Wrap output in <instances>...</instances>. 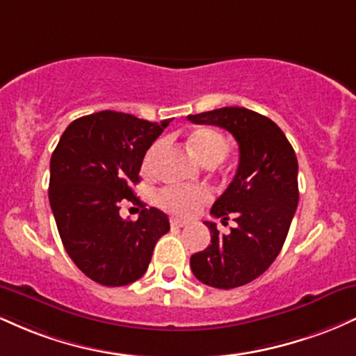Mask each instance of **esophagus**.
Returning <instances> with one entry per match:
<instances>
[{
  "label": "esophagus",
  "instance_id": "34e87169",
  "mask_svg": "<svg viewBox=\"0 0 356 356\" xmlns=\"http://www.w3.org/2000/svg\"><path fill=\"white\" fill-rule=\"evenodd\" d=\"M170 223H171V225H173V227H186L190 222H188V220H183V218L173 217V218H171V220H170Z\"/></svg>",
  "mask_w": 356,
  "mask_h": 356
}]
</instances>
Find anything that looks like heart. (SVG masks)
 <instances>
[{
    "instance_id": "heart-1",
    "label": "heart",
    "mask_w": 356,
    "mask_h": 356,
    "mask_svg": "<svg viewBox=\"0 0 356 356\" xmlns=\"http://www.w3.org/2000/svg\"><path fill=\"white\" fill-rule=\"evenodd\" d=\"M190 147L203 165L210 161L220 163L229 153V143L223 136L215 129H198L190 136ZM159 145H154L145 156V170L151 166L156 156ZM211 197L210 190L207 188H190V186L171 185L163 188L158 193V203L163 209L173 211L178 215H191L202 203L209 202Z\"/></svg>"
}]
</instances>
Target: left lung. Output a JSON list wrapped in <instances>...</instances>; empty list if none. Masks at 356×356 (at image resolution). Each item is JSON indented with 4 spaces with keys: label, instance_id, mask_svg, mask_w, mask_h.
<instances>
[{
    "label": "left lung",
    "instance_id": "left-lung-1",
    "mask_svg": "<svg viewBox=\"0 0 356 356\" xmlns=\"http://www.w3.org/2000/svg\"><path fill=\"white\" fill-rule=\"evenodd\" d=\"M195 124L220 126L238 145L234 179L211 207L213 217L237 227L223 235L213 222L211 243L191 255L190 266L203 284L232 289L257 279L269 269L282 245L298 209V158L281 127L245 107H222L188 115Z\"/></svg>",
    "mask_w": 356,
    "mask_h": 356
}]
</instances>
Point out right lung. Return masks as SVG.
<instances>
[{
  "mask_svg": "<svg viewBox=\"0 0 356 356\" xmlns=\"http://www.w3.org/2000/svg\"><path fill=\"white\" fill-rule=\"evenodd\" d=\"M170 122L101 111L70 122L51 154L49 200L60 238L74 264L99 284L138 281L170 230L166 215L146 209L133 191L146 151ZM126 199L142 207L138 221L118 215Z\"/></svg>",
  "mask_w": 356,
  "mask_h": 356,
  "instance_id": "right-lung-1",
  "label": "right lung"
}]
</instances>
